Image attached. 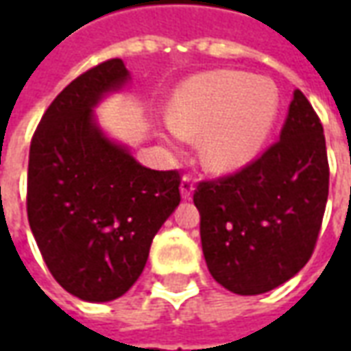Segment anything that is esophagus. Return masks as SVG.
Listing matches in <instances>:
<instances>
[{
    "mask_svg": "<svg viewBox=\"0 0 351 351\" xmlns=\"http://www.w3.org/2000/svg\"><path fill=\"white\" fill-rule=\"evenodd\" d=\"M193 188H195V180H193L190 175H184L182 182H180V193H182V199H190L191 193H193Z\"/></svg>",
    "mask_w": 351,
    "mask_h": 351,
    "instance_id": "esophagus-1",
    "label": "esophagus"
}]
</instances>
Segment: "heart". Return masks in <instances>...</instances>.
<instances>
[{"instance_id":"heart-1","label":"heart","mask_w":351,"mask_h":351,"mask_svg":"<svg viewBox=\"0 0 351 351\" xmlns=\"http://www.w3.org/2000/svg\"><path fill=\"white\" fill-rule=\"evenodd\" d=\"M278 108L280 93L272 80L231 69L201 73L176 90L169 131L175 141L203 133L201 161L210 171L229 173L261 152Z\"/></svg>"}]
</instances>
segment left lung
Returning a JSON list of instances; mask_svg holds the SVG:
<instances>
[{
  "mask_svg": "<svg viewBox=\"0 0 351 351\" xmlns=\"http://www.w3.org/2000/svg\"><path fill=\"white\" fill-rule=\"evenodd\" d=\"M327 195L324 125L295 90L278 141L243 169L201 180L193 191L213 278L239 295L287 282L314 254Z\"/></svg>",
  "mask_w": 351,
  "mask_h": 351,
  "instance_id": "1",
  "label": "left lung"
}]
</instances>
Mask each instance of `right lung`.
I'll use <instances>...</instances> for the list:
<instances>
[{
  "label": "right lung",
  "instance_id": "obj_1",
  "mask_svg": "<svg viewBox=\"0 0 351 351\" xmlns=\"http://www.w3.org/2000/svg\"><path fill=\"white\" fill-rule=\"evenodd\" d=\"M125 80L120 58L79 75L45 110L29 145V228L50 274L82 301L122 297L180 203L176 169L143 167L93 123V105Z\"/></svg>",
  "mask_w": 351,
  "mask_h": 351
}]
</instances>
